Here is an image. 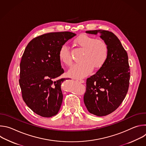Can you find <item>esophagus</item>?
Wrapping results in <instances>:
<instances>
[{
    "mask_svg": "<svg viewBox=\"0 0 146 146\" xmlns=\"http://www.w3.org/2000/svg\"><path fill=\"white\" fill-rule=\"evenodd\" d=\"M77 82H80V83H84V81L83 80H76Z\"/></svg>",
    "mask_w": 146,
    "mask_h": 146,
    "instance_id": "34e87169",
    "label": "esophagus"
}]
</instances>
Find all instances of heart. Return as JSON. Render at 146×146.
I'll return each mask as SVG.
<instances>
[{
    "label": "heart",
    "instance_id": "b5f03b06",
    "mask_svg": "<svg viewBox=\"0 0 146 146\" xmlns=\"http://www.w3.org/2000/svg\"><path fill=\"white\" fill-rule=\"evenodd\" d=\"M75 42L81 48L85 50L82 57L81 64L74 65L68 71L69 76L74 78H82L90 75L94 68H101L108 60L109 48L105 41L97 40L87 35H81L76 38ZM60 60L67 65L73 62L69 46L62 44L59 50Z\"/></svg>",
    "mask_w": 146,
    "mask_h": 146
}]
</instances>
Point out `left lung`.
<instances>
[{"instance_id":"obj_1","label":"left lung","mask_w":146,"mask_h":146,"mask_svg":"<svg viewBox=\"0 0 146 146\" xmlns=\"http://www.w3.org/2000/svg\"><path fill=\"white\" fill-rule=\"evenodd\" d=\"M87 33H100L109 48L107 61L93 76L87 79L84 102L88 111L95 115H107L115 111L128 92L130 69L127 51L111 32L87 31Z\"/></svg>"}]
</instances>
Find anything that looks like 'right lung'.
Masks as SVG:
<instances>
[{
    "instance_id": "obj_1",
    "label": "right lung",
    "mask_w": 146,
    "mask_h": 146,
    "mask_svg": "<svg viewBox=\"0 0 146 146\" xmlns=\"http://www.w3.org/2000/svg\"><path fill=\"white\" fill-rule=\"evenodd\" d=\"M76 35L70 32L44 34L32 39L24 51L19 80L23 98L41 117H52L60 109L63 100L60 85L66 78H56L64 73L58 52L60 46Z\"/></svg>"
}]
</instances>
